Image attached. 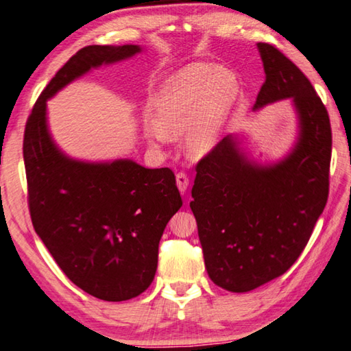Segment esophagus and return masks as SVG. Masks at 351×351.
Segmentation results:
<instances>
[{"instance_id": "1", "label": "esophagus", "mask_w": 351, "mask_h": 351, "mask_svg": "<svg viewBox=\"0 0 351 351\" xmlns=\"http://www.w3.org/2000/svg\"><path fill=\"white\" fill-rule=\"evenodd\" d=\"M189 184H190V180H189L186 171H178V173H176V186H178V189H180L181 193H186Z\"/></svg>"}]
</instances>
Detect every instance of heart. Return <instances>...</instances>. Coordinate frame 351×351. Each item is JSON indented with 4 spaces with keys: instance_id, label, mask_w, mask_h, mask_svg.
Returning <instances> with one entry per match:
<instances>
[{
    "instance_id": "heart-1",
    "label": "heart",
    "mask_w": 351,
    "mask_h": 351,
    "mask_svg": "<svg viewBox=\"0 0 351 351\" xmlns=\"http://www.w3.org/2000/svg\"><path fill=\"white\" fill-rule=\"evenodd\" d=\"M239 95L233 72L204 62H193L169 76L154 101V123L145 129L152 144L186 135V150L201 158L221 136Z\"/></svg>"
}]
</instances>
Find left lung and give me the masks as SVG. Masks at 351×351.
Segmentation results:
<instances>
[{
	"label": "left lung",
	"mask_w": 351,
	"mask_h": 351,
	"mask_svg": "<svg viewBox=\"0 0 351 351\" xmlns=\"http://www.w3.org/2000/svg\"><path fill=\"white\" fill-rule=\"evenodd\" d=\"M265 81L254 109L291 98L299 139L273 167L247 161L227 136L196 164L190 208L212 281L250 291L295 264L328 199L331 127L307 76L273 44L258 43Z\"/></svg>",
	"instance_id": "8db88e82"
}]
</instances>
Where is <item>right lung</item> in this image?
Listing matches in <instances>:
<instances>
[{
	"mask_svg": "<svg viewBox=\"0 0 351 351\" xmlns=\"http://www.w3.org/2000/svg\"><path fill=\"white\" fill-rule=\"evenodd\" d=\"M138 46H86L56 75L32 109L23 155L32 224L76 287L103 301H127L152 284L162 232L182 206L169 167L133 161L86 164L55 147L46 101L92 67L139 52Z\"/></svg>",
	"mask_w": 351,
	"mask_h": 351,
	"instance_id": "obj_1",
	"label": "right lung"
}]
</instances>
